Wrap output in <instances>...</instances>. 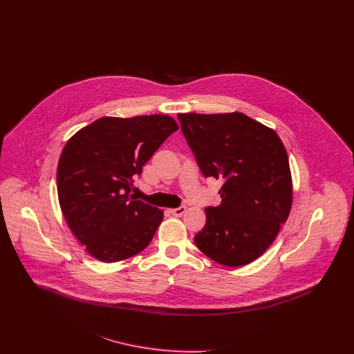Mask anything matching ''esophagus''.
<instances>
[{"instance_id": "1", "label": "esophagus", "mask_w": 354, "mask_h": 354, "mask_svg": "<svg viewBox=\"0 0 354 354\" xmlns=\"http://www.w3.org/2000/svg\"><path fill=\"white\" fill-rule=\"evenodd\" d=\"M185 211H187V208H185V205H182V207H179V208H172V209H169V212H171L174 216H182Z\"/></svg>"}]
</instances>
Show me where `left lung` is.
Listing matches in <instances>:
<instances>
[{"instance_id":"obj_1","label":"left lung","mask_w":354,"mask_h":354,"mask_svg":"<svg viewBox=\"0 0 354 354\" xmlns=\"http://www.w3.org/2000/svg\"><path fill=\"white\" fill-rule=\"evenodd\" d=\"M204 176L221 179V203L205 208L195 244L225 267L252 263L286 223L293 185L286 147L270 127L234 111L178 114Z\"/></svg>"}]
</instances>
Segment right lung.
I'll list each match as a JSON object with an SVG mask.
<instances>
[{"label": "right lung", "mask_w": 354, "mask_h": 354, "mask_svg": "<svg viewBox=\"0 0 354 354\" xmlns=\"http://www.w3.org/2000/svg\"><path fill=\"white\" fill-rule=\"evenodd\" d=\"M179 129L163 114L103 117L65 145L57 191L68 228L93 257L117 263L142 252L163 220V211L130 195L135 175Z\"/></svg>", "instance_id": "obj_1"}]
</instances>
